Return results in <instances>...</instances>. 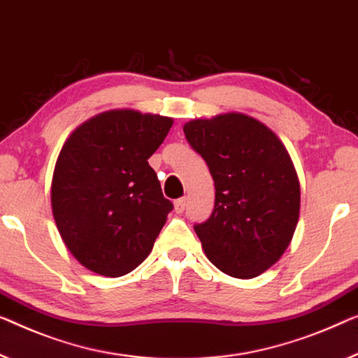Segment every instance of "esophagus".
<instances>
[{"mask_svg":"<svg viewBox=\"0 0 358 358\" xmlns=\"http://www.w3.org/2000/svg\"><path fill=\"white\" fill-rule=\"evenodd\" d=\"M173 206H175V212L177 213H181L185 210V207H186V197H180V199H177L173 202Z\"/></svg>","mask_w":358,"mask_h":358,"instance_id":"esophagus-1","label":"esophagus"}]
</instances>
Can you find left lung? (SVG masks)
<instances>
[{
    "mask_svg": "<svg viewBox=\"0 0 358 358\" xmlns=\"http://www.w3.org/2000/svg\"><path fill=\"white\" fill-rule=\"evenodd\" d=\"M191 148L209 165L215 206L194 227L207 259L233 278L262 275L285 254L301 210V185L282 141L241 112L183 125Z\"/></svg>",
    "mask_w": 358,
    "mask_h": 358,
    "instance_id": "8db88e82",
    "label": "left lung"
}]
</instances>
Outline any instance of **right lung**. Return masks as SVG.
Returning <instances> with one entry per match:
<instances>
[{
	"label": "right lung",
	"mask_w": 358,
	"mask_h": 358,
	"mask_svg": "<svg viewBox=\"0 0 358 358\" xmlns=\"http://www.w3.org/2000/svg\"><path fill=\"white\" fill-rule=\"evenodd\" d=\"M172 125V117L112 109L64 143L51 181L52 217L85 268L117 278L152 250L173 206L148 159Z\"/></svg>",
	"instance_id": "right-lung-1"
}]
</instances>
